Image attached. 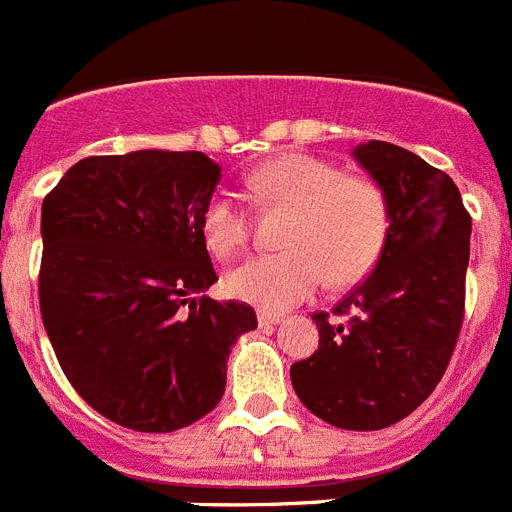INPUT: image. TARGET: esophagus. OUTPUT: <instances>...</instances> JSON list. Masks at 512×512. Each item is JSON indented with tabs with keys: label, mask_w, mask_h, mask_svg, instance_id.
I'll return each mask as SVG.
<instances>
[{
	"label": "esophagus",
	"mask_w": 512,
	"mask_h": 512,
	"mask_svg": "<svg viewBox=\"0 0 512 512\" xmlns=\"http://www.w3.org/2000/svg\"><path fill=\"white\" fill-rule=\"evenodd\" d=\"M285 318L279 316V313H266V310H261L259 313V326L261 329H272V326H277V323H282Z\"/></svg>",
	"instance_id": "1"
}]
</instances>
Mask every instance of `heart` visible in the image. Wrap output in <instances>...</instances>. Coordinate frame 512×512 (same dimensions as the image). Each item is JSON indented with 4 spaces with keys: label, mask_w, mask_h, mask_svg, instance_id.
I'll use <instances>...</instances> for the list:
<instances>
[{
    "label": "heart",
    "mask_w": 512,
    "mask_h": 512,
    "mask_svg": "<svg viewBox=\"0 0 512 512\" xmlns=\"http://www.w3.org/2000/svg\"><path fill=\"white\" fill-rule=\"evenodd\" d=\"M251 194L264 207L287 209L279 243L227 274V292L243 303L285 310L316 295L326 279L360 282L386 246L391 209L386 191L368 176H347L310 155H282L251 170ZM202 235L212 256L235 259L251 240V214L238 196L217 189L202 209Z\"/></svg>",
    "instance_id": "1"
}]
</instances>
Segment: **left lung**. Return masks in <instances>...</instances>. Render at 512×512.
<instances>
[{
  "instance_id": "1",
  "label": "left lung",
  "mask_w": 512,
  "mask_h": 512,
  "mask_svg": "<svg viewBox=\"0 0 512 512\" xmlns=\"http://www.w3.org/2000/svg\"><path fill=\"white\" fill-rule=\"evenodd\" d=\"M357 163L386 191V246L370 277L331 313L318 349L290 368L310 412L342 430H383L435 391L456 349L466 303L471 214L448 173L370 139Z\"/></svg>"
}]
</instances>
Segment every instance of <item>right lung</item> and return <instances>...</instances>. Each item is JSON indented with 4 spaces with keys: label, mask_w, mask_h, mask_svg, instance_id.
Wrapping results in <instances>:
<instances>
[{
    "label": "right lung",
    "mask_w": 512,
    "mask_h": 512,
    "mask_svg": "<svg viewBox=\"0 0 512 512\" xmlns=\"http://www.w3.org/2000/svg\"><path fill=\"white\" fill-rule=\"evenodd\" d=\"M217 183L204 152L139 150L85 157L43 199V326L74 391L116 425H194L256 329L248 303L194 298L217 282L202 235Z\"/></svg>",
    "instance_id": "1"
}]
</instances>
